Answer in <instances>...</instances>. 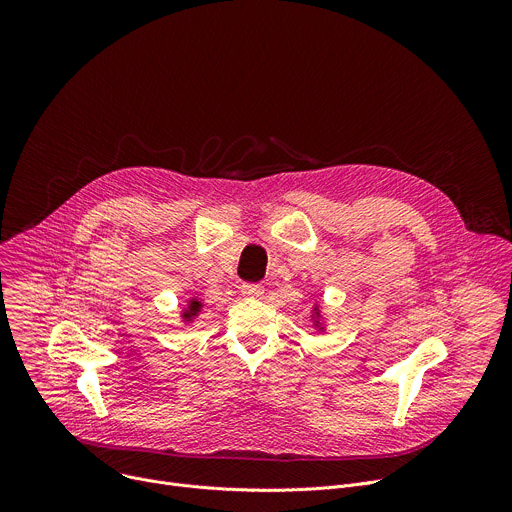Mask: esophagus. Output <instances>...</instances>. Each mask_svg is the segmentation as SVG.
<instances>
[{"label": "esophagus", "mask_w": 512, "mask_h": 512, "mask_svg": "<svg viewBox=\"0 0 512 512\" xmlns=\"http://www.w3.org/2000/svg\"><path fill=\"white\" fill-rule=\"evenodd\" d=\"M241 294L245 298H251V300H261L265 296V287L259 285V283H245L241 287Z\"/></svg>", "instance_id": "1"}]
</instances>
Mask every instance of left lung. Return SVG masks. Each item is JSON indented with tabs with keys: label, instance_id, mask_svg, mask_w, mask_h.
Listing matches in <instances>:
<instances>
[{
	"label": "left lung",
	"instance_id": "obj_1",
	"mask_svg": "<svg viewBox=\"0 0 512 512\" xmlns=\"http://www.w3.org/2000/svg\"><path fill=\"white\" fill-rule=\"evenodd\" d=\"M310 322H312V328L318 334H326L328 332V316H326V312L322 310V306L318 302H314L312 308H310Z\"/></svg>",
	"mask_w": 512,
	"mask_h": 512
}]
</instances>
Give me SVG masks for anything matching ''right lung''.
<instances>
[{
	"label": "right lung",
	"mask_w": 512,
	"mask_h": 512,
	"mask_svg": "<svg viewBox=\"0 0 512 512\" xmlns=\"http://www.w3.org/2000/svg\"><path fill=\"white\" fill-rule=\"evenodd\" d=\"M202 308H204V304H202V300H198L196 296L194 298H190L186 304H184V308H182V312H180V320H182V324H192L200 314H202Z\"/></svg>",
	"instance_id": "right-lung-1"
}]
</instances>
